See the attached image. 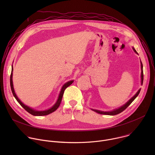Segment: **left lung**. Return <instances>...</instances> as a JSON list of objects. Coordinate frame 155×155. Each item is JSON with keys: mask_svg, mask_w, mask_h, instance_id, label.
Wrapping results in <instances>:
<instances>
[{"mask_svg": "<svg viewBox=\"0 0 155 155\" xmlns=\"http://www.w3.org/2000/svg\"><path fill=\"white\" fill-rule=\"evenodd\" d=\"M132 49H133L134 51L138 54L137 52L136 51V50H135L134 48H132ZM140 63H141V84L142 85L143 84V65H142V63L140 61ZM140 91V89L139 90V91L136 93V94L132 97L131 99H130L124 105H123V106L119 107L118 108H117V109H115L114 110H112V111H110V112H103V111H100V110H94V109H91L92 110H93V111L99 114H102V115H117V114H120L121 112H122L123 111H124V110L132 102H133V101L137 97V96L139 95V93Z\"/></svg>", "mask_w": 155, "mask_h": 155, "instance_id": "left-lung-1", "label": "left lung"}]
</instances>
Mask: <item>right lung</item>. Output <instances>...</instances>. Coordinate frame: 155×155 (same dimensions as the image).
Wrapping results in <instances>:
<instances>
[{"label":"right lung","instance_id":"1","mask_svg":"<svg viewBox=\"0 0 155 155\" xmlns=\"http://www.w3.org/2000/svg\"><path fill=\"white\" fill-rule=\"evenodd\" d=\"M13 70V65H12V73H11V75H10V87H11V90H12V93H13L14 97H15V99H16V101L18 102V103L22 107H23L28 112H29L30 114H31V115H32L34 116H44V115H48L50 114H51L52 112H54L56 110L58 109V108L59 107V106L61 104V101H62V96H63V94H64V92L65 90L74 82V80H71V81H69L67 82L66 83H65L63 85V86L61 88V90L60 91L58 99L56 102L55 103V104L52 107H51L50 108H49L48 110H43V111H38V110H34V109H33V108H32L26 105L25 104H24L23 102H22L18 99V97H17L16 94H15V90H14V87H13V80H12Z\"/></svg>","mask_w":155,"mask_h":155}]
</instances>
